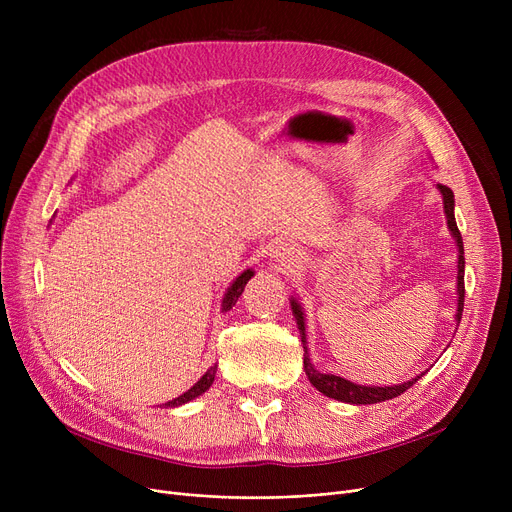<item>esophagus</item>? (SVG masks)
Wrapping results in <instances>:
<instances>
[{"label":"esophagus","mask_w":512,"mask_h":512,"mask_svg":"<svg viewBox=\"0 0 512 512\" xmlns=\"http://www.w3.org/2000/svg\"><path fill=\"white\" fill-rule=\"evenodd\" d=\"M272 261L276 265V270L280 272H286V270H292V267H297L301 257H299V251L294 247H288V245H282L278 247L274 253H272Z\"/></svg>","instance_id":"esophagus-1"}]
</instances>
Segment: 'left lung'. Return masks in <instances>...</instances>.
Masks as SVG:
<instances>
[{"instance_id": "left-lung-1", "label": "left lung", "mask_w": 512, "mask_h": 512, "mask_svg": "<svg viewBox=\"0 0 512 512\" xmlns=\"http://www.w3.org/2000/svg\"><path fill=\"white\" fill-rule=\"evenodd\" d=\"M436 188L442 195V203H444V213H446V224H448V230L456 242V249H459V270H456V315H454V321L456 326L461 324V315H463V305H465V249H463V236L459 232V226H456V220H454V193L450 191L448 186L444 184H436ZM290 309H292V315L294 319H297V328L301 332V342H303V348H305V359H303V365H305V373L309 382L313 384V388H317L321 394L328 396V398H334V400H340V402H346V405H375V402H384V400H390L394 396H400L405 390H409L423 373L415 375V378H411L409 382H402V384H394V386H363V384H355L351 380L346 378H340V375H334V373H321L315 369V365L311 363V355H309V348H307V324H305V311L299 303L297 297H290Z\"/></svg>"}]
</instances>
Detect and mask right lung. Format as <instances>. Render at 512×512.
<instances>
[{"label": "right lung", "instance_id": "obj_1", "mask_svg": "<svg viewBox=\"0 0 512 512\" xmlns=\"http://www.w3.org/2000/svg\"><path fill=\"white\" fill-rule=\"evenodd\" d=\"M253 276H255V272H253V270H245V272H242L240 276H236V278H234V282L228 286V290H226V294H224V301H222V313L230 311V309L236 305V301H238V297L242 294V290H245L247 282H249ZM215 371H218V365H211V367L201 375V380H199L191 390H186V392H184V394H180L178 398H174V400L166 402V409H168V407H170V409H174V407L186 405V402H191V400L199 398L201 394H205V392L209 390V386L213 384V380H215Z\"/></svg>", "mask_w": 512, "mask_h": 512}]
</instances>
